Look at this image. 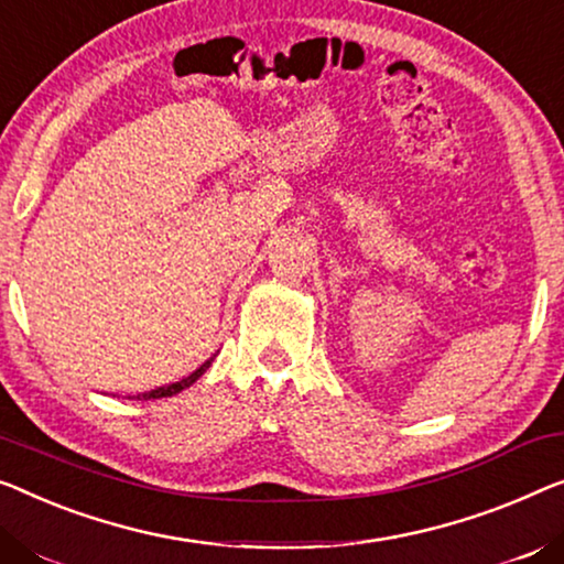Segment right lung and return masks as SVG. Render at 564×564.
I'll list each match as a JSON object with an SVG mask.
<instances>
[{"label": "right lung", "instance_id": "1", "mask_svg": "<svg viewBox=\"0 0 564 564\" xmlns=\"http://www.w3.org/2000/svg\"><path fill=\"white\" fill-rule=\"evenodd\" d=\"M213 359L215 357H209L205 365H199L195 372L192 375H187V377H182L180 382H172V384H164V388H156V390H151V392H141V394H133L131 400H159V398H172V394H176V392H182V390H187L189 384H195L202 375L207 372V367L213 365Z\"/></svg>", "mask_w": 564, "mask_h": 564}]
</instances>
